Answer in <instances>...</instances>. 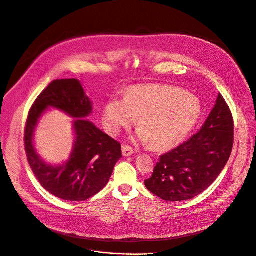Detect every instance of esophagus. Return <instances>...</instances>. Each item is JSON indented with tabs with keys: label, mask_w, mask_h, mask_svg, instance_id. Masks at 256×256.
<instances>
[{
	"label": "esophagus",
	"mask_w": 256,
	"mask_h": 256,
	"mask_svg": "<svg viewBox=\"0 0 256 256\" xmlns=\"http://www.w3.org/2000/svg\"><path fill=\"white\" fill-rule=\"evenodd\" d=\"M132 154H134V149L130 147V146H128V144L122 146V155L124 157H130Z\"/></svg>",
	"instance_id": "esophagus-1"
}]
</instances>
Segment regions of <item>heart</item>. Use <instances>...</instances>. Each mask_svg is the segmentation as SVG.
Masks as SVG:
<instances>
[{"label": "heart", "instance_id": "heart-1", "mask_svg": "<svg viewBox=\"0 0 256 256\" xmlns=\"http://www.w3.org/2000/svg\"><path fill=\"white\" fill-rule=\"evenodd\" d=\"M200 114L198 100L192 94L166 85H140L128 90L126 98L112 97L103 110V126L118 136L138 118L136 136L154 149L172 147L196 124Z\"/></svg>", "mask_w": 256, "mask_h": 256}]
</instances>
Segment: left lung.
<instances>
[{"mask_svg":"<svg viewBox=\"0 0 256 256\" xmlns=\"http://www.w3.org/2000/svg\"><path fill=\"white\" fill-rule=\"evenodd\" d=\"M233 142V116L224 97L218 94L200 130L162 155L144 186L167 202L190 200L204 192L222 172Z\"/></svg>","mask_w":256,"mask_h":256,"instance_id":"left-lung-1","label":"left lung"}]
</instances>
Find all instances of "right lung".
I'll use <instances>...</instances> for the list:
<instances>
[{"label": "right lung", "instance_id": "obj_1", "mask_svg": "<svg viewBox=\"0 0 256 256\" xmlns=\"http://www.w3.org/2000/svg\"><path fill=\"white\" fill-rule=\"evenodd\" d=\"M48 106L60 108L74 121L76 144L69 160L62 166L46 164L36 153L32 134ZM92 112V103L77 79L52 81L36 98L28 112L24 144L28 163L42 188L58 198L83 202L108 184L114 165L120 159L122 144L83 120Z\"/></svg>", "mask_w": 256, "mask_h": 256}]
</instances>
